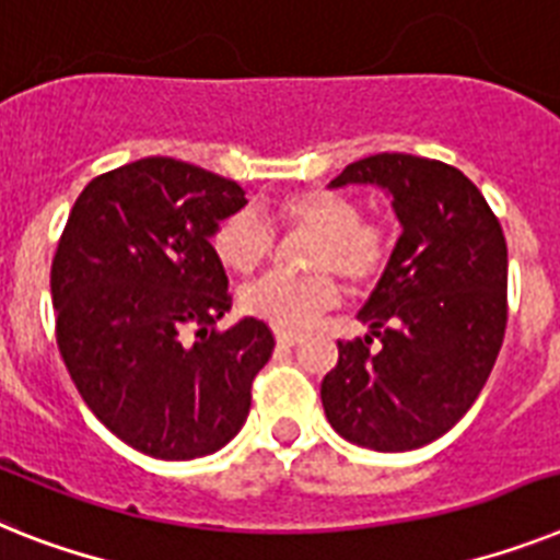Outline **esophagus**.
I'll use <instances>...</instances> for the list:
<instances>
[{"instance_id":"esophagus-1","label":"esophagus","mask_w":560,"mask_h":560,"mask_svg":"<svg viewBox=\"0 0 560 560\" xmlns=\"http://www.w3.org/2000/svg\"><path fill=\"white\" fill-rule=\"evenodd\" d=\"M277 346H283V349H291L294 343H300V335H291V331H277Z\"/></svg>"}]
</instances>
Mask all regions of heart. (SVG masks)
<instances>
[{
  "label": "heart",
  "instance_id": "obj_1",
  "mask_svg": "<svg viewBox=\"0 0 560 560\" xmlns=\"http://www.w3.org/2000/svg\"><path fill=\"white\" fill-rule=\"evenodd\" d=\"M285 229L314 237L308 277H262L240 294L243 312L269 323L271 329L303 331L337 303L335 271L349 285H366L386 269L392 234L374 220H360V206L335 191L291 194L277 202ZM217 260L237 275H252L269 260L275 234L254 208H240L217 225L211 237Z\"/></svg>",
  "mask_w": 560,
  "mask_h": 560
}]
</instances>
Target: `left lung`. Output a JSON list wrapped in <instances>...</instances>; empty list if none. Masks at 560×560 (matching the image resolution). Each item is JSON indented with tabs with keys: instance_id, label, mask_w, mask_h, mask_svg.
<instances>
[{
	"instance_id": "8db88e82",
	"label": "left lung",
	"mask_w": 560,
	"mask_h": 560,
	"mask_svg": "<svg viewBox=\"0 0 560 560\" xmlns=\"http://www.w3.org/2000/svg\"><path fill=\"white\" fill-rule=\"evenodd\" d=\"M343 186L381 188L400 237L358 312L369 335L337 343V366L320 383L323 409L349 443L420 450L469 412L495 366L506 329V240L472 179L438 160L374 154L329 183Z\"/></svg>"
}]
</instances>
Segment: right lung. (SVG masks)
I'll return each instance as SVG.
<instances>
[{"instance_id":"obj_1","label":"right lung","mask_w":560,"mask_h":560,"mask_svg":"<svg viewBox=\"0 0 560 560\" xmlns=\"http://www.w3.org/2000/svg\"><path fill=\"white\" fill-rule=\"evenodd\" d=\"M246 206L220 174L145 156L91 179L50 269L57 343L88 409L142 455L191 460L223 450L252 406L269 326L231 308L211 237ZM197 328L200 341L182 335Z\"/></svg>"}]
</instances>
